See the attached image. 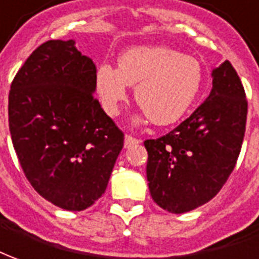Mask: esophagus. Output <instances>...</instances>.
<instances>
[{
    "mask_svg": "<svg viewBox=\"0 0 259 259\" xmlns=\"http://www.w3.org/2000/svg\"><path fill=\"white\" fill-rule=\"evenodd\" d=\"M137 144H140V140H138V138H135V137H133V135H125L124 147L130 148V147H133V145H137Z\"/></svg>",
    "mask_w": 259,
    "mask_h": 259,
    "instance_id": "obj_1",
    "label": "esophagus"
}]
</instances>
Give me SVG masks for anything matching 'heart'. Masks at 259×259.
<instances>
[{"mask_svg":"<svg viewBox=\"0 0 259 259\" xmlns=\"http://www.w3.org/2000/svg\"><path fill=\"white\" fill-rule=\"evenodd\" d=\"M203 69L193 56L163 46H141L122 53L118 67L101 65L96 92L104 111L115 117L135 85V101L155 125H170L185 115L200 92Z\"/></svg>","mask_w":259,"mask_h":259,"instance_id":"b5f03b06","label":"heart"}]
</instances>
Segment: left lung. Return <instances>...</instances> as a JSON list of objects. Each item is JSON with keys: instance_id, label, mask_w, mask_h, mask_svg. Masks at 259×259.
I'll return each instance as SVG.
<instances>
[{"instance_id": "8db88e82", "label": "left lung", "mask_w": 259, "mask_h": 259, "mask_svg": "<svg viewBox=\"0 0 259 259\" xmlns=\"http://www.w3.org/2000/svg\"><path fill=\"white\" fill-rule=\"evenodd\" d=\"M213 90L193 114L156 140H147V178L153 201L181 214L210 201L235 167L248 103L226 60L213 73Z\"/></svg>"}]
</instances>
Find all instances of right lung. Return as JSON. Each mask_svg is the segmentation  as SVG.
Returning a JSON list of instances; mask_svg holds the SVG:
<instances>
[{"label":"right lung","mask_w":259,"mask_h":259,"mask_svg":"<svg viewBox=\"0 0 259 259\" xmlns=\"http://www.w3.org/2000/svg\"><path fill=\"white\" fill-rule=\"evenodd\" d=\"M96 72L74 40H48L11 83L8 122L21 167L44 199L70 211L104 194L124 147V133L94 99Z\"/></svg>","instance_id":"add662e5"}]
</instances>
